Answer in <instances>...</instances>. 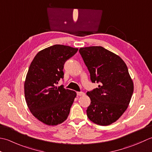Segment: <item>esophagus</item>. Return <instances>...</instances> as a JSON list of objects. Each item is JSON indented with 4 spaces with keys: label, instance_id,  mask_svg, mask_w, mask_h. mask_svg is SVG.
I'll return each mask as SVG.
<instances>
[{
    "label": "esophagus",
    "instance_id": "esophagus-1",
    "mask_svg": "<svg viewBox=\"0 0 152 152\" xmlns=\"http://www.w3.org/2000/svg\"><path fill=\"white\" fill-rule=\"evenodd\" d=\"M77 94L79 96H84L85 93L83 92H77Z\"/></svg>",
    "mask_w": 152,
    "mask_h": 152
}]
</instances>
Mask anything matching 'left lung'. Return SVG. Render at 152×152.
Returning <instances> with one entry per match:
<instances>
[{
	"label": "left lung",
	"instance_id": "8db88e82",
	"mask_svg": "<svg viewBox=\"0 0 152 152\" xmlns=\"http://www.w3.org/2000/svg\"><path fill=\"white\" fill-rule=\"evenodd\" d=\"M79 53L91 81L100 83L86 93L91 101L87 117L97 125H111L127 109L134 91L127 66L119 56L102 46L80 48Z\"/></svg>",
	"mask_w": 152,
	"mask_h": 152
}]
</instances>
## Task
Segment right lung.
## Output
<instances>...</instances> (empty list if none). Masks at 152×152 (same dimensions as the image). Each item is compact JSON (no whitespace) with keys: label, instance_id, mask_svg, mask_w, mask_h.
I'll use <instances>...</instances> for the list:
<instances>
[{"label":"right lung","instance_id":"1","mask_svg":"<svg viewBox=\"0 0 152 152\" xmlns=\"http://www.w3.org/2000/svg\"><path fill=\"white\" fill-rule=\"evenodd\" d=\"M77 50L69 46H51L39 52L29 67L24 83L26 103L33 115L46 125H59L69 115L76 92L56 85L64 78L65 62Z\"/></svg>","mask_w":152,"mask_h":152}]
</instances>
